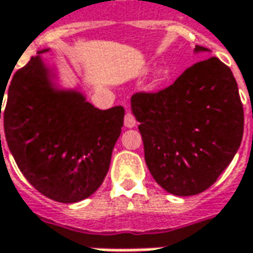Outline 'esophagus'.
I'll return each instance as SVG.
<instances>
[{
  "label": "esophagus",
  "instance_id": "esophagus-1",
  "mask_svg": "<svg viewBox=\"0 0 253 253\" xmlns=\"http://www.w3.org/2000/svg\"><path fill=\"white\" fill-rule=\"evenodd\" d=\"M135 124H136V120H135L133 114L129 111L125 112V117H124V125H125L126 128H133V126H135Z\"/></svg>",
  "mask_w": 253,
  "mask_h": 253
}]
</instances>
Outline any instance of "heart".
I'll list each match as a JSON object with an SVG mask.
<instances>
[{"instance_id": "heart-1", "label": "heart", "mask_w": 253, "mask_h": 253, "mask_svg": "<svg viewBox=\"0 0 253 253\" xmlns=\"http://www.w3.org/2000/svg\"><path fill=\"white\" fill-rule=\"evenodd\" d=\"M158 77H162V72L161 73H158Z\"/></svg>"}]
</instances>
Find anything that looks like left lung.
I'll use <instances>...</instances> for the list:
<instances>
[{
    "label": "left lung",
    "instance_id": "1",
    "mask_svg": "<svg viewBox=\"0 0 253 253\" xmlns=\"http://www.w3.org/2000/svg\"><path fill=\"white\" fill-rule=\"evenodd\" d=\"M207 50L196 46V52ZM131 105L148 169L174 196H196L212 186L242 141L238 85L217 57L190 66L163 90L133 94Z\"/></svg>",
    "mask_w": 253,
    "mask_h": 253
}]
</instances>
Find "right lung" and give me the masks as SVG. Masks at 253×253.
Returning <instances> with one entry per match:
<instances>
[{
	"label": "right lung",
	"instance_id": "obj_1",
	"mask_svg": "<svg viewBox=\"0 0 253 253\" xmlns=\"http://www.w3.org/2000/svg\"><path fill=\"white\" fill-rule=\"evenodd\" d=\"M47 52L41 50L39 54ZM0 91L5 139L19 170L39 193L59 203L90 197L110 169L124 107L98 110L77 91L56 90L41 56ZM1 146V135H0Z\"/></svg>",
	"mask_w": 253,
	"mask_h": 253
}]
</instances>
